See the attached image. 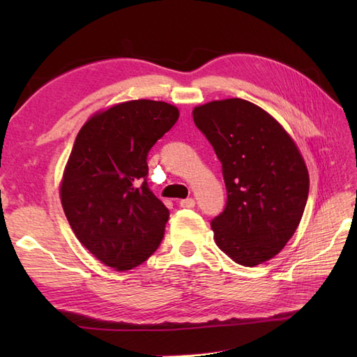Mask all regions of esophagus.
<instances>
[{
    "label": "esophagus",
    "instance_id": "obj_1",
    "mask_svg": "<svg viewBox=\"0 0 357 357\" xmlns=\"http://www.w3.org/2000/svg\"><path fill=\"white\" fill-rule=\"evenodd\" d=\"M179 204H181V207H183V208H193L196 202H195V199H193V198H187V199H183V201H181Z\"/></svg>",
    "mask_w": 357,
    "mask_h": 357
}]
</instances>
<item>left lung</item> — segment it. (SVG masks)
<instances>
[{"instance_id": "left-lung-1", "label": "left lung", "mask_w": 357, "mask_h": 357, "mask_svg": "<svg viewBox=\"0 0 357 357\" xmlns=\"http://www.w3.org/2000/svg\"><path fill=\"white\" fill-rule=\"evenodd\" d=\"M222 164L227 207L211 221L216 245L239 265L275 257L304 215L310 176L298 144L268 112L241 98L192 112Z\"/></svg>"}]
</instances>
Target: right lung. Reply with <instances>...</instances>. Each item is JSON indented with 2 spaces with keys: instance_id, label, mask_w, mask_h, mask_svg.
<instances>
[{
  "instance_id": "obj_1",
  "label": "right lung",
  "mask_w": 357,
  "mask_h": 357,
  "mask_svg": "<svg viewBox=\"0 0 357 357\" xmlns=\"http://www.w3.org/2000/svg\"><path fill=\"white\" fill-rule=\"evenodd\" d=\"M178 118L169 102L126 101L96 112L75 139L59 198L75 236L116 271L147 261L164 236L169 210L147 185V153Z\"/></svg>"
}]
</instances>
